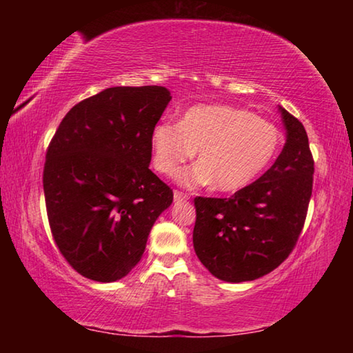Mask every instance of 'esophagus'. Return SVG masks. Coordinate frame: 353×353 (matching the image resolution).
Segmentation results:
<instances>
[{
	"instance_id": "obj_1",
	"label": "esophagus",
	"mask_w": 353,
	"mask_h": 353,
	"mask_svg": "<svg viewBox=\"0 0 353 353\" xmlns=\"http://www.w3.org/2000/svg\"><path fill=\"white\" fill-rule=\"evenodd\" d=\"M187 199H190V196H188L187 193H182V191H179V190L174 191V201H176V202L187 201Z\"/></svg>"
}]
</instances>
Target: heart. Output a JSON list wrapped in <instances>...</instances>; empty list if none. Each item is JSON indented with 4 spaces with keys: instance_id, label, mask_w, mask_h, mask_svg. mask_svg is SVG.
<instances>
[{
    "instance_id": "1",
    "label": "heart",
    "mask_w": 353,
    "mask_h": 353,
    "mask_svg": "<svg viewBox=\"0 0 353 353\" xmlns=\"http://www.w3.org/2000/svg\"><path fill=\"white\" fill-rule=\"evenodd\" d=\"M155 170L172 176L198 151L199 162L179 172L188 188L210 185L234 193L255 181L276 157L282 134L252 112L224 104L194 105L179 123L162 121L152 130Z\"/></svg>"
}]
</instances>
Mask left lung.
Here are the masks:
<instances>
[{
  "instance_id": "left-lung-1",
  "label": "left lung",
  "mask_w": 353,
  "mask_h": 353,
  "mask_svg": "<svg viewBox=\"0 0 353 353\" xmlns=\"http://www.w3.org/2000/svg\"><path fill=\"white\" fill-rule=\"evenodd\" d=\"M286 143L260 179L229 199L196 198L193 246L224 282L266 276L288 259L307 218L314 162L302 123L279 105Z\"/></svg>"
}]
</instances>
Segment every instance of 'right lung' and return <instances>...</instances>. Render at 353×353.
<instances>
[{"label":"right lung","instance_id":"obj_1","mask_svg":"<svg viewBox=\"0 0 353 353\" xmlns=\"http://www.w3.org/2000/svg\"><path fill=\"white\" fill-rule=\"evenodd\" d=\"M171 101L160 85L110 87L81 101L46 152L43 191L59 250L81 276L132 271L172 190L149 170L152 130Z\"/></svg>","mask_w":353,"mask_h":353}]
</instances>
